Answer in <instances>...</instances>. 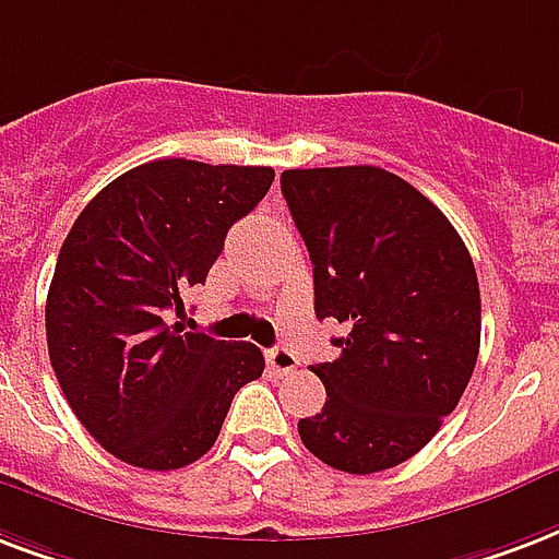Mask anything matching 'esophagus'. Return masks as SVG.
I'll return each instance as SVG.
<instances>
[{
    "label": "esophagus",
    "instance_id": "obj_1",
    "mask_svg": "<svg viewBox=\"0 0 559 559\" xmlns=\"http://www.w3.org/2000/svg\"><path fill=\"white\" fill-rule=\"evenodd\" d=\"M266 364H270V369L275 374H289V372H296V366H298V357L289 352V348L284 346H275L266 352Z\"/></svg>",
    "mask_w": 559,
    "mask_h": 559
}]
</instances>
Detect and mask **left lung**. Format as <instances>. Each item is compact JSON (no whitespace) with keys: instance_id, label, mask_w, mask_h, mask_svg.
<instances>
[{"instance_id":"1","label":"left lung","mask_w":559,"mask_h":559,"mask_svg":"<svg viewBox=\"0 0 559 559\" xmlns=\"http://www.w3.org/2000/svg\"><path fill=\"white\" fill-rule=\"evenodd\" d=\"M310 251L317 317L340 357L310 366L325 407L298 421L322 463L372 475L411 460L457 407L480 348V289L445 213L381 166L281 173Z\"/></svg>"}]
</instances>
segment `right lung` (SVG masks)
I'll use <instances>...</instances> for the list:
<instances>
[{
  "label": "right lung",
  "instance_id": "right-lung-1",
  "mask_svg": "<svg viewBox=\"0 0 559 559\" xmlns=\"http://www.w3.org/2000/svg\"><path fill=\"white\" fill-rule=\"evenodd\" d=\"M272 166L164 157L110 181L67 234L46 296V343L72 413L102 449L152 472L211 451L231 399L261 378L251 343L185 331L225 234L272 187Z\"/></svg>",
  "mask_w": 559,
  "mask_h": 559
}]
</instances>
